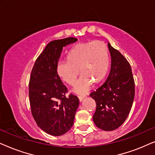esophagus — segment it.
Listing matches in <instances>:
<instances>
[{"label":"esophagus","mask_w":155,"mask_h":155,"mask_svg":"<svg viewBox=\"0 0 155 155\" xmlns=\"http://www.w3.org/2000/svg\"><path fill=\"white\" fill-rule=\"evenodd\" d=\"M79 97L80 101H82V100H83L84 98V97H82V96H80V97Z\"/></svg>","instance_id":"obj_1"}]
</instances>
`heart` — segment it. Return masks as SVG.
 <instances>
[{
    "mask_svg": "<svg viewBox=\"0 0 155 155\" xmlns=\"http://www.w3.org/2000/svg\"><path fill=\"white\" fill-rule=\"evenodd\" d=\"M109 62L107 47L103 42H82L70 50L66 61L58 63L56 71L63 81L73 86L80 70L83 75L78 82L74 91L77 94H84L92 87L93 81L99 83L105 78Z\"/></svg>",
    "mask_w": 155,
    "mask_h": 155,
    "instance_id": "b5f03b06",
    "label": "heart"
}]
</instances>
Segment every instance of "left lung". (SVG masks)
<instances>
[{"mask_svg":"<svg viewBox=\"0 0 155 155\" xmlns=\"http://www.w3.org/2000/svg\"><path fill=\"white\" fill-rule=\"evenodd\" d=\"M111 56L109 75L102 85L90 93L96 102L93 120L103 130L118 128L128 117L135 97V81L130 63L108 44Z\"/></svg>","mask_w":155,"mask_h":155,"instance_id":"left-lung-1","label":"left lung"}]
</instances>
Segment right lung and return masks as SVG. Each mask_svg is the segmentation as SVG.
Returning a JSON list of instances; mask_svg holds the SVG:
<instances>
[{
  "mask_svg": "<svg viewBox=\"0 0 155 155\" xmlns=\"http://www.w3.org/2000/svg\"><path fill=\"white\" fill-rule=\"evenodd\" d=\"M77 40L68 37L49 42L31 72L29 97L31 114L40 128L54 136L65 134L71 128L79 105L77 96H65L67 88L56 71L63 48Z\"/></svg>",
  "mask_w": 155,
  "mask_h": 155,
  "instance_id": "right-lung-1",
  "label": "right lung"
}]
</instances>
